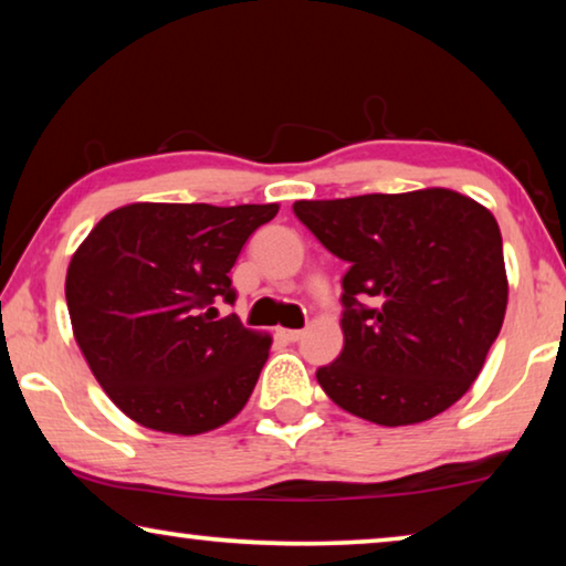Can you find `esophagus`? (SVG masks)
Wrapping results in <instances>:
<instances>
[{"mask_svg": "<svg viewBox=\"0 0 566 566\" xmlns=\"http://www.w3.org/2000/svg\"><path fill=\"white\" fill-rule=\"evenodd\" d=\"M282 333V337L284 340H290V343H297L302 335H305V331H280Z\"/></svg>", "mask_w": 566, "mask_h": 566, "instance_id": "esophagus-1", "label": "esophagus"}]
</instances>
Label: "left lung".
<instances>
[{
    "instance_id": "left-lung-1",
    "label": "left lung",
    "mask_w": 566,
    "mask_h": 566,
    "mask_svg": "<svg viewBox=\"0 0 566 566\" xmlns=\"http://www.w3.org/2000/svg\"><path fill=\"white\" fill-rule=\"evenodd\" d=\"M294 216L348 261L345 343L335 364L317 368L323 391L381 427L427 421L462 399L509 305L491 210L454 190L424 188L297 200Z\"/></svg>"
}]
</instances>
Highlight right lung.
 Masks as SVG:
<instances>
[{
	"label": "right lung",
	"instance_id": "obj_1",
	"mask_svg": "<svg viewBox=\"0 0 566 566\" xmlns=\"http://www.w3.org/2000/svg\"><path fill=\"white\" fill-rule=\"evenodd\" d=\"M280 206L132 202L75 249L65 302L75 343L108 399L137 424L202 434L247 407L272 337L229 315L231 266Z\"/></svg>",
	"mask_w": 566,
	"mask_h": 566
}]
</instances>
